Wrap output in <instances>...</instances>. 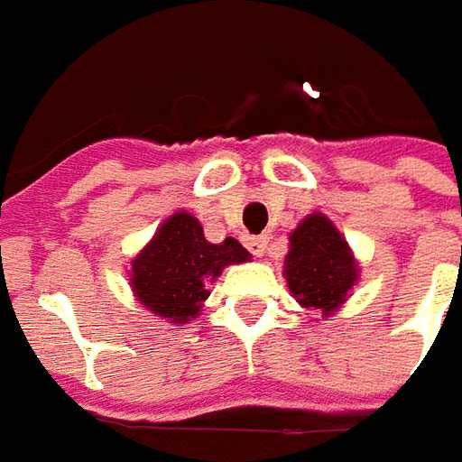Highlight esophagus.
<instances>
[{
    "mask_svg": "<svg viewBox=\"0 0 462 462\" xmlns=\"http://www.w3.org/2000/svg\"><path fill=\"white\" fill-rule=\"evenodd\" d=\"M246 249L254 254V257H262L264 252H267V244H270V239L267 236H246Z\"/></svg>",
    "mask_w": 462,
    "mask_h": 462,
    "instance_id": "obj_1",
    "label": "esophagus"
}]
</instances>
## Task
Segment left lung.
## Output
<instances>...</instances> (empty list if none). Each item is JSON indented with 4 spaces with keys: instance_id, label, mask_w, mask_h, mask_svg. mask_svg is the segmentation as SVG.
I'll return each instance as SVG.
<instances>
[{
    "instance_id": "1",
    "label": "left lung",
    "mask_w": 462,
    "mask_h": 462,
    "mask_svg": "<svg viewBox=\"0 0 462 462\" xmlns=\"http://www.w3.org/2000/svg\"><path fill=\"white\" fill-rule=\"evenodd\" d=\"M360 270L352 249L324 213H310L291 234L285 280L303 309L334 313L357 282Z\"/></svg>"
}]
</instances>
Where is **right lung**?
<instances>
[{"mask_svg":"<svg viewBox=\"0 0 462 462\" xmlns=\"http://www.w3.org/2000/svg\"><path fill=\"white\" fill-rule=\"evenodd\" d=\"M249 257L252 254L231 236L210 244L200 221L180 210L169 216L138 252L128 277L143 309L169 324H187L198 319L203 300L210 295L208 282L221 275L223 267L249 262Z\"/></svg>","mask_w":462,"mask_h":462,"instance_id":"right-lung-1","label":"right lung"}]
</instances>
